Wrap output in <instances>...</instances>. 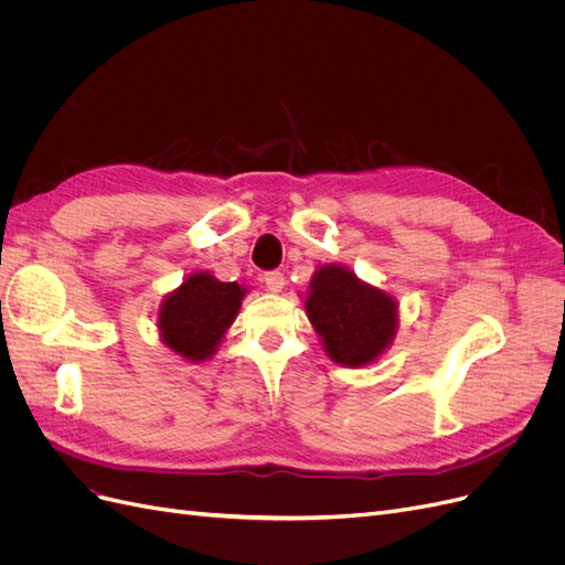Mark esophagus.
I'll use <instances>...</instances> for the list:
<instances>
[{
  "instance_id": "obj_1",
  "label": "esophagus",
  "mask_w": 565,
  "mask_h": 565,
  "mask_svg": "<svg viewBox=\"0 0 565 565\" xmlns=\"http://www.w3.org/2000/svg\"><path fill=\"white\" fill-rule=\"evenodd\" d=\"M264 282H266V287L270 289V292H282L285 273L282 270H268L266 276H264Z\"/></svg>"
}]
</instances>
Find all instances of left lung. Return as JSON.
Instances as JSON below:
<instances>
[{
	"label": "left lung",
	"instance_id": "left-lung-1",
	"mask_svg": "<svg viewBox=\"0 0 565 565\" xmlns=\"http://www.w3.org/2000/svg\"><path fill=\"white\" fill-rule=\"evenodd\" d=\"M306 316L334 363L361 367L377 361L398 324V303L344 266H322L311 280Z\"/></svg>",
	"mask_w": 565,
	"mask_h": 565
}]
</instances>
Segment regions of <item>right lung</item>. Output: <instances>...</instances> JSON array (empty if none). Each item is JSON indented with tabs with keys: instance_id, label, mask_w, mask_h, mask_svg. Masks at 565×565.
<instances>
[{
	"instance_id": "1",
	"label": "right lung",
	"mask_w": 565,
	"mask_h": 565,
	"mask_svg": "<svg viewBox=\"0 0 565 565\" xmlns=\"http://www.w3.org/2000/svg\"><path fill=\"white\" fill-rule=\"evenodd\" d=\"M245 292V287L221 282L207 270L193 273L160 306L162 341L185 361H207L241 311Z\"/></svg>"
}]
</instances>
